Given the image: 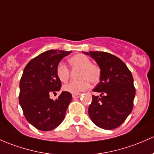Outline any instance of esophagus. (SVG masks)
<instances>
[{"mask_svg": "<svg viewBox=\"0 0 154 154\" xmlns=\"http://www.w3.org/2000/svg\"><path fill=\"white\" fill-rule=\"evenodd\" d=\"M80 96H81V94H73L72 97L74 99H78Z\"/></svg>", "mask_w": 154, "mask_h": 154, "instance_id": "obj_1", "label": "esophagus"}]
</instances>
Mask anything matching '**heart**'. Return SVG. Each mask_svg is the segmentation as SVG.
I'll return each mask as SVG.
<instances>
[{
    "instance_id": "b5f03b06",
    "label": "heart",
    "mask_w": 154,
    "mask_h": 154,
    "mask_svg": "<svg viewBox=\"0 0 154 154\" xmlns=\"http://www.w3.org/2000/svg\"><path fill=\"white\" fill-rule=\"evenodd\" d=\"M69 63L72 69H80L78 78L80 80L72 81L63 85L64 91L72 94H79L89 87V82L96 84L100 81L101 71L97 65L92 64L91 60L84 54H79L69 58ZM56 74L61 82H66L70 77V70L63 63L57 66Z\"/></svg>"
}]
</instances>
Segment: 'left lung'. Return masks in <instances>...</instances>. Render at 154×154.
<instances>
[{
    "instance_id": "left-lung-1",
    "label": "left lung",
    "mask_w": 154,
    "mask_h": 154,
    "mask_svg": "<svg viewBox=\"0 0 154 154\" xmlns=\"http://www.w3.org/2000/svg\"><path fill=\"white\" fill-rule=\"evenodd\" d=\"M101 71L100 82L93 91L88 115L97 126L111 130L121 125L131 114L136 90L131 72L119 57L104 51H89Z\"/></svg>"
}]
</instances>
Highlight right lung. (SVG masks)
I'll use <instances>...</instances> for the list:
<instances>
[{"mask_svg":"<svg viewBox=\"0 0 154 154\" xmlns=\"http://www.w3.org/2000/svg\"><path fill=\"white\" fill-rule=\"evenodd\" d=\"M71 52L48 50L33 58L24 69L19 103L26 120L38 130H53L63 121L72 94L63 91L55 100L50 99L49 94L60 90L61 81L57 76L56 68Z\"/></svg>","mask_w":154,"mask_h":154,"instance_id":"right-lung-1","label":"right lung"}]
</instances>
